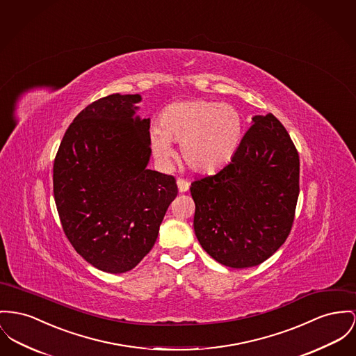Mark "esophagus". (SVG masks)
<instances>
[{"label":"esophagus","mask_w":356,"mask_h":356,"mask_svg":"<svg viewBox=\"0 0 356 356\" xmlns=\"http://www.w3.org/2000/svg\"><path fill=\"white\" fill-rule=\"evenodd\" d=\"M177 185H178V190H179L181 193H185V191L189 190V181L185 179V178H178V179H177Z\"/></svg>","instance_id":"esophagus-1"}]
</instances>
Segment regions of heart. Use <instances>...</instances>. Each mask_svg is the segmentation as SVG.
I'll use <instances>...</instances> for the list:
<instances>
[{"label":"heart","mask_w":356,"mask_h":356,"mask_svg":"<svg viewBox=\"0 0 356 356\" xmlns=\"http://www.w3.org/2000/svg\"><path fill=\"white\" fill-rule=\"evenodd\" d=\"M243 116L229 104L191 99L168 105L161 127L151 129L149 140L155 156L170 162L171 142H181V158L198 172H214L235 156L243 138Z\"/></svg>","instance_id":"1"}]
</instances>
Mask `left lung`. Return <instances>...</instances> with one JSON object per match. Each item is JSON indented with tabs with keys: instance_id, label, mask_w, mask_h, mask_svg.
<instances>
[{
	"instance_id": "obj_1",
	"label": "left lung",
	"mask_w": 356,
	"mask_h": 356,
	"mask_svg": "<svg viewBox=\"0 0 356 356\" xmlns=\"http://www.w3.org/2000/svg\"><path fill=\"white\" fill-rule=\"evenodd\" d=\"M252 121L231 162L190 186L195 236L234 268L258 266L284 244L300 193V156L282 122L271 113Z\"/></svg>"
}]
</instances>
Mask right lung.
<instances>
[{
	"instance_id": "right-lung-1",
	"label": "right lung",
	"mask_w": 356,
	"mask_h": 356,
	"mask_svg": "<svg viewBox=\"0 0 356 356\" xmlns=\"http://www.w3.org/2000/svg\"><path fill=\"white\" fill-rule=\"evenodd\" d=\"M139 95L88 105L54 161V198L74 250L98 270H132L154 247L178 194L172 175L148 170L149 119L134 118Z\"/></svg>"
}]
</instances>
